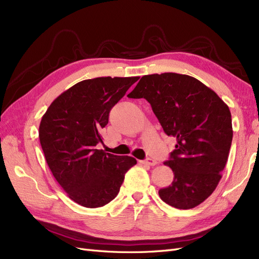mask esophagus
<instances>
[{"label": "esophagus", "instance_id": "obj_1", "mask_svg": "<svg viewBox=\"0 0 259 259\" xmlns=\"http://www.w3.org/2000/svg\"><path fill=\"white\" fill-rule=\"evenodd\" d=\"M143 164H146V165H150V166H154L156 164V161H154L153 159H147V160H144L142 161Z\"/></svg>", "mask_w": 259, "mask_h": 259}]
</instances>
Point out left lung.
Masks as SVG:
<instances>
[{
	"instance_id": "left-lung-1",
	"label": "left lung",
	"mask_w": 259,
	"mask_h": 259,
	"mask_svg": "<svg viewBox=\"0 0 259 259\" xmlns=\"http://www.w3.org/2000/svg\"><path fill=\"white\" fill-rule=\"evenodd\" d=\"M127 97L145 98L165 134L177 140L164 162L174 180L159 190L160 198L179 209L198 206L216 189L228 160L229 107L195 77L173 72L144 75Z\"/></svg>"
}]
</instances>
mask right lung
Listing matches in <instances>:
<instances>
[{
	"label": "right lung",
	"mask_w": 259,
	"mask_h": 259,
	"mask_svg": "<svg viewBox=\"0 0 259 259\" xmlns=\"http://www.w3.org/2000/svg\"><path fill=\"white\" fill-rule=\"evenodd\" d=\"M139 76L84 80L55 99L38 127L46 163L69 198L84 207L108 204L126 171L137 163L128 155L96 149L109 112Z\"/></svg>",
	"instance_id": "1"
}]
</instances>
